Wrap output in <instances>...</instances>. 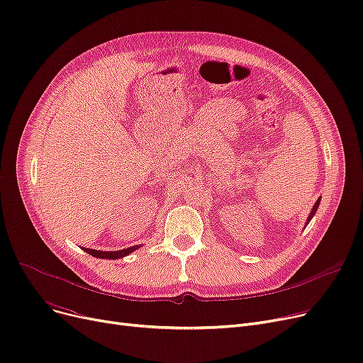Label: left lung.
<instances>
[{"label":"left lung","instance_id":"1","mask_svg":"<svg viewBox=\"0 0 363 363\" xmlns=\"http://www.w3.org/2000/svg\"><path fill=\"white\" fill-rule=\"evenodd\" d=\"M319 203H320V197L318 199V201L314 203V206H313V209H311V212H310V215H308V218H307V223H306V225H308V223L311 220V218L314 216V213L318 212V208H319Z\"/></svg>","mask_w":363,"mask_h":363}]
</instances>
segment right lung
<instances>
[{
  "label": "right lung",
  "instance_id": "right-lung-1",
  "mask_svg": "<svg viewBox=\"0 0 363 363\" xmlns=\"http://www.w3.org/2000/svg\"><path fill=\"white\" fill-rule=\"evenodd\" d=\"M138 247H140V245L125 247V249H121V250H111V252H108V250H94V249H87V247H83V250L87 252L89 255L96 257V258H102V259H118V258H123V257H128L129 254H132V252L136 250Z\"/></svg>",
  "mask_w": 363,
  "mask_h": 363
}]
</instances>
